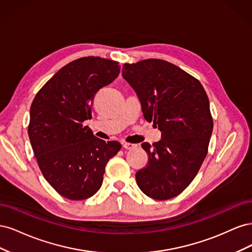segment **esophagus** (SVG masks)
Here are the masks:
<instances>
[{
  "label": "esophagus",
  "instance_id": "esophagus-1",
  "mask_svg": "<svg viewBox=\"0 0 252 252\" xmlns=\"http://www.w3.org/2000/svg\"><path fill=\"white\" fill-rule=\"evenodd\" d=\"M136 147V145L135 144H132V143H123V148L124 149H127V150H131V149H133V148H135Z\"/></svg>",
  "mask_w": 252,
  "mask_h": 252
}]
</instances>
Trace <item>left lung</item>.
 <instances>
[{
	"instance_id": "left-lung-1",
	"label": "left lung",
	"mask_w": 252,
	"mask_h": 252,
	"mask_svg": "<svg viewBox=\"0 0 252 252\" xmlns=\"http://www.w3.org/2000/svg\"><path fill=\"white\" fill-rule=\"evenodd\" d=\"M123 77L138 95L145 120L154 121L161 140L143 143L147 165L135 173L142 191L155 200L179 195L199 171L213 129L202 84L181 68L158 59L124 64Z\"/></svg>"
}]
</instances>
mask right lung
<instances>
[{"label": "right lung", "mask_w": 252, "mask_h": 252, "mask_svg": "<svg viewBox=\"0 0 252 252\" xmlns=\"http://www.w3.org/2000/svg\"><path fill=\"white\" fill-rule=\"evenodd\" d=\"M120 65L98 57L72 61L45 84L30 107L28 135L49 184L66 199L93 196L103 183L106 164L121 149L116 141L94 135L91 119L96 93L118 78Z\"/></svg>", "instance_id": "obj_1"}]
</instances>
